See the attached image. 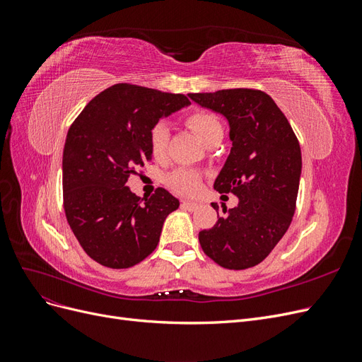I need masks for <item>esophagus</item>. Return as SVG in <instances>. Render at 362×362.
<instances>
[{"mask_svg": "<svg viewBox=\"0 0 362 362\" xmlns=\"http://www.w3.org/2000/svg\"><path fill=\"white\" fill-rule=\"evenodd\" d=\"M182 208H185V210H189V211H193V210H196V208L199 206V204H196V202H190V201H182Z\"/></svg>", "mask_w": 362, "mask_h": 362, "instance_id": "esophagus-1", "label": "esophagus"}]
</instances>
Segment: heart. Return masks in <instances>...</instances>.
<instances>
[{
    "mask_svg": "<svg viewBox=\"0 0 362 362\" xmlns=\"http://www.w3.org/2000/svg\"><path fill=\"white\" fill-rule=\"evenodd\" d=\"M189 125L199 134V137L206 141L218 131H223L222 122L218 117L211 113L199 110L189 116ZM170 139V125L164 120H160L149 129V148L152 156L156 158H163L166 154V149ZM166 184L169 187L181 194H194L201 187V173L198 170L180 168L170 172L166 177Z\"/></svg>",
    "mask_w": 362,
    "mask_h": 362,
    "instance_id": "heart-1",
    "label": "heart"
}]
</instances>
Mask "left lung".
Instances as JSON below:
<instances>
[{
	"label": "left lung",
	"mask_w": 362,
	"mask_h": 362,
	"mask_svg": "<svg viewBox=\"0 0 362 362\" xmlns=\"http://www.w3.org/2000/svg\"><path fill=\"white\" fill-rule=\"evenodd\" d=\"M190 100L229 124L233 148L214 181L234 193L237 206L217 211V223L199 233L205 255L231 270L254 267L287 233L298 199L302 156L287 117L272 98L252 89L189 93Z\"/></svg>",
	"instance_id": "obj_1"
}]
</instances>
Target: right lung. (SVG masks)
<instances>
[{
  "mask_svg": "<svg viewBox=\"0 0 362 362\" xmlns=\"http://www.w3.org/2000/svg\"><path fill=\"white\" fill-rule=\"evenodd\" d=\"M190 105L187 96L120 83L84 107L63 149V204L84 252L110 269H128L154 252L180 201L164 189L151 198L127 185L152 158L149 129Z\"/></svg>",
  "mask_w": 362,
  "mask_h": 362,
  "instance_id": "add662e5",
  "label": "right lung"
}]
</instances>
